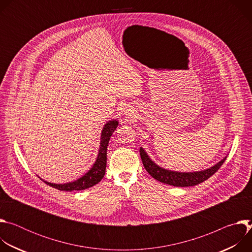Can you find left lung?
<instances>
[{
  "instance_id": "1",
  "label": "left lung",
  "mask_w": 252,
  "mask_h": 252,
  "mask_svg": "<svg viewBox=\"0 0 252 252\" xmlns=\"http://www.w3.org/2000/svg\"><path fill=\"white\" fill-rule=\"evenodd\" d=\"M139 155H140L143 166H145L147 171L155 179H157V181L162 184H166V185L178 187V188L193 187L203 183L207 178H209L211 175H213L215 172H217L220 169V167L222 165L224 160L226 159V157H225L217 164H214L213 166L204 170L193 171V172H179V171H173V170L160 167L151 159V158L148 156L146 151L142 148L139 149Z\"/></svg>"
}]
</instances>
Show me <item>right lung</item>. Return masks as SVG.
Instances as JSON below:
<instances>
[{
  "mask_svg": "<svg viewBox=\"0 0 252 252\" xmlns=\"http://www.w3.org/2000/svg\"><path fill=\"white\" fill-rule=\"evenodd\" d=\"M119 125V122L117 120H112L110 122H107L100 134V143H99V150L97 154V158L92 166V168L82 177L75 182L71 183H66V184H52L48 183L45 181H42L47 184L48 186L57 189L59 190L63 191H73V190H83L87 189L89 188L94 187V185L98 184L104 173H105V167H106V150H107V145H109V141L111 139V136L113 135V132L116 130L117 126Z\"/></svg>",
  "mask_w": 252,
  "mask_h": 252,
  "instance_id": "obj_1",
  "label": "right lung"
}]
</instances>
